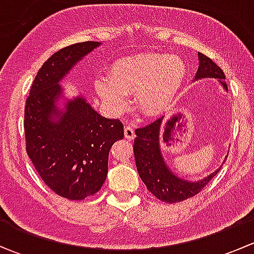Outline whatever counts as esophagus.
Segmentation results:
<instances>
[{
  "label": "esophagus",
  "instance_id": "34e87169",
  "mask_svg": "<svg viewBox=\"0 0 254 254\" xmlns=\"http://www.w3.org/2000/svg\"><path fill=\"white\" fill-rule=\"evenodd\" d=\"M124 135H125V137L129 140V141H131V140L135 139V131H134V129H132L131 127H124Z\"/></svg>",
  "mask_w": 254,
  "mask_h": 254
}]
</instances>
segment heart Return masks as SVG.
<instances>
[{
    "instance_id": "1",
    "label": "heart",
    "mask_w": 254,
    "mask_h": 254,
    "mask_svg": "<svg viewBox=\"0 0 254 254\" xmlns=\"http://www.w3.org/2000/svg\"><path fill=\"white\" fill-rule=\"evenodd\" d=\"M187 76V66L167 54H136L114 61L109 77L94 79L98 96L114 111L127 106L135 91V104L146 117H156L172 104Z\"/></svg>"
}]
</instances>
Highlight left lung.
<instances>
[{
  "instance_id": "obj_1",
  "label": "left lung",
  "mask_w": 254,
  "mask_h": 254,
  "mask_svg": "<svg viewBox=\"0 0 254 254\" xmlns=\"http://www.w3.org/2000/svg\"><path fill=\"white\" fill-rule=\"evenodd\" d=\"M199 67L195 73V81L200 78H216L227 91L225 73L211 59L198 53ZM170 120L163 123V117L151 124L135 130L136 139L134 141V155L137 172L148 190L161 201L173 204L196 195L204 187L217 175L216 170L200 181L190 182L176 176L168 168L161 153V135Z\"/></svg>"
}]
</instances>
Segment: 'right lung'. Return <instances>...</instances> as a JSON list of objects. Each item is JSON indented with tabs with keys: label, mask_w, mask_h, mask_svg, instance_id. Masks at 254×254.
<instances>
[{
	"label": "right lung",
	"mask_w": 254,
	"mask_h": 254,
	"mask_svg": "<svg viewBox=\"0 0 254 254\" xmlns=\"http://www.w3.org/2000/svg\"><path fill=\"white\" fill-rule=\"evenodd\" d=\"M83 42L63 48L38 71L24 109L25 148L35 170L53 191L70 200L96 194L108 173V156L124 125L102 117L78 96L60 112V81L83 56L99 47Z\"/></svg>",
	"instance_id": "obj_1"
}]
</instances>
